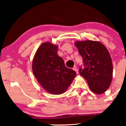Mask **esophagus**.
I'll return each mask as SVG.
<instances>
[{
    "instance_id": "1",
    "label": "esophagus",
    "mask_w": 126,
    "mask_h": 126,
    "mask_svg": "<svg viewBox=\"0 0 126 126\" xmlns=\"http://www.w3.org/2000/svg\"><path fill=\"white\" fill-rule=\"evenodd\" d=\"M74 70L76 71V73H77V74H79V70H78V69H77V68H76V67H74Z\"/></svg>"
}]
</instances>
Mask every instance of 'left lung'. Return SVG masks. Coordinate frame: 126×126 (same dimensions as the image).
<instances>
[{"label":"left lung","mask_w":126,"mask_h":126,"mask_svg":"<svg viewBox=\"0 0 126 126\" xmlns=\"http://www.w3.org/2000/svg\"><path fill=\"white\" fill-rule=\"evenodd\" d=\"M75 46L85 66L80 69V74L85 79L93 92L104 93L110 87L113 77L112 61L107 49L101 42L91 40L77 41Z\"/></svg>","instance_id":"1"}]
</instances>
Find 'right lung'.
I'll use <instances>...</instances> for the list:
<instances>
[{"label":"right lung","mask_w":126,"mask_h":126,"mask_svg":"<svg viewBox=\"0 0 126 126\" xmlns=\"http://www.w3.org/2000/svg\"><path fill=\"white\" fill-rule=\"evenodd\" d=\"M58 46L43 43L36 50L32 62V70L41 87L53 94L64 93L76 76V72L65 66L57 54Z\"/></svg>","instance_id":"obj_1"}]
</instances>
